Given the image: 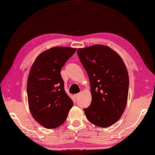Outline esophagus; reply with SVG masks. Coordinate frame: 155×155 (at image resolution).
<instances>
[{"label": "esophagus", "mask_w": 155, "mask_h": 155, "mask_svg": "<svg viewBox=\"0 0 155 155\" xmlns=\"http://www.w3.org/2000/svg\"><path fill=\"white\" fill-rule=\"evenodd\" d=\"M79 95H80V94H76L74 95V97H75V98H76V99H78V98L79 96Z\"/></svg>", "instance_id": "obj_1"}]
</instances>
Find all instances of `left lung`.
I'll return each instance as SVG.
<instances>
[{"instance_id":"obj_1","label":"left lung","mask_w":155,"mask_h":155,"mask_svg":"<svg viewBox=\"0 0 155 155\" xmlns=\"http://www.w3.org/2000/svg\"><path fill=\"white\" fill-rule=\"evenodd\" d=\"M77 53L91 83V104L83 110L92 124L110 127L121 118L127 103L129 79L125 64L105 45L78 48Z\"/></svg>"}]
</instances>
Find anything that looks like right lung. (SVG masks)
Segmentation results:
<instances>
[{
	"instance_id": "1",
	"label": "right lung",
	"mask_w": 155,
	"mask_h": 155,
	"mask_svg": "<svg viewBox=\"0 0 155 155\" xmlns=\"http://www.w3.org/2000/svg\"><path fill=\"white\" fill-rule=\"evenodd\" d=\"M76 48L57 46L41 53L33 63L27 82L28 106L33 118L46 129L66 120L74 103L64 91L61 70Z\"/></svg>"
}]
</instances>
